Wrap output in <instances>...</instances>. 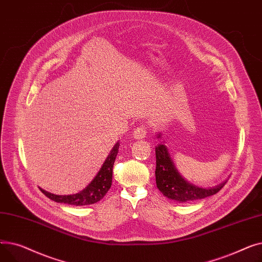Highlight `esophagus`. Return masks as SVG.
<instances>
[{
    "label": "esophagus",
    "mask_w": 262,
    "mask_h": 262,
    "mask_svg": "<svg viewBox=\"0 0 262 262\" xmlns=\"http://www.w3.org/2000/svg\"><path fill=\"white\" fill-rule=\"evenodd\" d=\"M146 133H147V127L146 125H140L139 127H137L133 135L136 139H143L144 137L146 136Z\"/></svg>",
    "instance_id": "obj_1"
}]
</instances>
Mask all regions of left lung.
Wrapping results in <instances>:
<instances>
[{
	"label": "left lung",
	"mask_w": 262,
	"mask_h": 262,
	"mask_svg": "<svg viewBox=\"0 0 262 262\" xmlns=\"http://www.w3.org/2000/svg\"><path fill=\"white\" fill-rule=\"evenodd\" d=\"M160 135H158V138ZM156 153V185L161 193L168 199L187 203L211 196L221 190L226 182L213 188L204 189L188 183L178 173L168 152L167 146L160 143L155 147Z\"/></svg>",
	"instance_id": "obj_1"
}]
</instances>
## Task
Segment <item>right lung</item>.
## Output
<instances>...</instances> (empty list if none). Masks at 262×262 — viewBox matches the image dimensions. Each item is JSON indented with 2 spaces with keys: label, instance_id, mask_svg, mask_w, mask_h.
<instances>
[{
  "label": "right lung",
  "instance_id": "1",
  "mask_svg": "<svg viewBox=\"0 0 262 262\" xmlns=\"http://www.w3.org/2000/svg\"><path fill=\"white\" fill-rule=\"evenodd\" d=\"M120 143L117 142L113 149L110 150L108 157L106 158L105 162L99 173L93 178V181L80 192L76 194L70 195H56L50 193V192L40 189L42 193L47 195L54 202L63 203L68 205H75V206H82V205H91L96 202L101 201L108 192V190L112 187L113 183V169L116 157L118 155Z\"/></svg>",
  "mask_w": 262,
  "mask_h": 262
}]
</instances>
